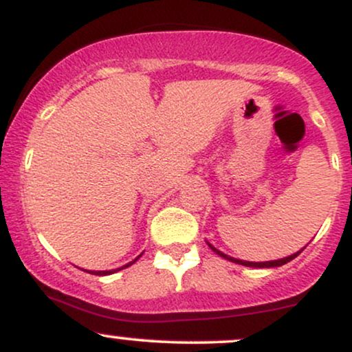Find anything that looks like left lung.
Here are the masks:
<instances>
[{
  "label": "left lung",
  "instance_id": "1",
  "mask_svg": "<svg viewBox=\"0 0 352 352\" xmlns=\"http://www.w3.org/2000/svg\"><path fill=\"white\" fill-rule=\"evenodd\" d=\"M208 246L210 248L213 250V252H215L217 254H220L221 258H225V260H230V261H233V263H236V265H243V266H252V268H273V266H281V265H285V263H288V261H292V260H294V258L298 256V254H300L302 250H300V252H296V253H293V254H289V256H286V258H281V260H274V261H260V263H258V261H243V260H236V258H232V256H228V254H225V253H221L220 250H217L215 246H212L208 243Z\"/></svg>",
  "mask_w": 352,
  "mask_h": 352
}]
</instances>
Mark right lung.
I'll use <instances>...</instances> for the list:
<instances>
[{"label": "right lung", "instance_id": "add662e5", "mask_svg": "<svg viewBox=\"0 0 352 352\" xmlns=\"http://www.w3.org/2000/svg\"><path fill=\"white\" fill-rule=\"evenodd\" d=\"M137 260H139V258H135L134 261H137ZM134 261H132V263H134ZM132 263L125 265V266H122V268H127V266H131ZM116 272H119V270H111V272H89V273H92V274H99V276H106V274H112V273H116Z\"/></svg>", "mask_w": 352, "mask_h": 352}]
</instances>
